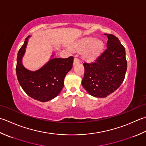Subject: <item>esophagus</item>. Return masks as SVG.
<instances>
[{
    "instance_id": "obj_1",
    "label": "esophagus",
    "mask_w": 146,
    "mask_h": 146,
    "mask_svg": "<svg viewBox=\"0 0 146 146\" xmlns=\"http://www.w3.org/2000/svg\"><path fill=\"white\" fill-rule=\"evenodd\" d=\"M80 59L78 58H76V57H75V58H74L73 64H78V63H80Z\"/></svg>"
}]
</instances>
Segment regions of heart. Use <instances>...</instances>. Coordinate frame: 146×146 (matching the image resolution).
<instances>
[{
	"instance_id": "1",
	"label": "heart",
	"mask_w": 146,
	"mask_h": 146,
	"mask_svg": "<svg viewBox=\"0 0 146 146\" xmlns=\"http://www.w3.org/2000/svg\"><path fill=\"white\" fill-rule=\"evenodd\" d=\"M103 47L101 41L96 40L94 38H86L80 42L76 46V49L84 50V58L88 61H93L98 57Z\"/></svg>"
}]
</instances>
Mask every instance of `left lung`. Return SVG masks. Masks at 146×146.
I'll return each mask as SVG.
<instances>
[{"instance_id": "1", "label": "left lung", "mask_w": 146, "mask_h": 146, "mask_svg": "<svg viewBox=\"0 0 146 146\" xmlns=\"http://www.w3.org/2000/svg\"><path fill=\"white\" fill-rule=\"evenodd\" d=\"M108 38L107 48L94 62L83 63L85 72L82 84L87 92L96 98H106L115 92L123 82L127 68L125 49L113 34Z\"/></svg>"}]
</instances>
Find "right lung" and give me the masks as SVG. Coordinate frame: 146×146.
I'll use <instances>...</instances> for the list:
<instances>
[{"instance_id": "1", "label": "right lung", "mask_w": 146, "mask_h": 146, "mask_svg": "<svg viewBox=\"0 0 146 146\" xmlns=\"http://www.w3.org/2000/svg\"><path fill=\"white\" fill-rule=\"evenodd\" d=\"M28 38L25 39L17 56V78L27 95L39 101H48L58 96L63 88L64 77L72 68L74 58H53L38 70H28L21 62Z\"/></svg>"}]
</instances>
